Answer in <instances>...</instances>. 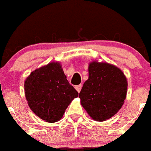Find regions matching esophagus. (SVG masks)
Masks as SVG:
<instances>
[{
	"label": "esophagus",
	"instance_id": "obj_1",
	"mask_svg": "<svg viewBox=\"0 0 151 151\" xmlns=\"http://www.w3.org/2000/svg\"><path fill=\"white\" fill-rule=\"evenodd\" d=\"M81 87H82V85H81V84L78 85V86H75L76 89V90H77L78 92H80L81 89Z\"/></svg>",
	"mask_w": 151,
	"mask_h": 151
}]
</instances>
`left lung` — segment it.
<instances>
[{
	"label": "left lung",
	"mask_w": 151,
	"mask_h": 151,
	"mask_svg": "<svg viewBox=\"0 0 151 151\" xmlns=\"http://www.w3.org/2000/svg\"><path fill=\"white\" fill-rule=\"evenodd\" d=\"M89 78L79 93L81 104L96 121L111 118L121 109L126 98V77L114 65L96 61L89 63Z\"/></svg>",
	"instance_id": "obj_1"
}]
</instances>
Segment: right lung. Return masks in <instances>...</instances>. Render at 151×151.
Masks as SVG:
<instances>
[{"label": "right lung", "mask_w": 151, "mask_h": 151, "mask_svg": "<svg viewBox=\"0 0 151 151\" xmlns=\"http://www.w3.org/2000/svg\"><path fill=\"white\" fill-rule=\"evenodd\" d=\"M24 89L30 109L47 123L60 120L71 101L78 96L59 62H51L31 72L25 79Z\"/></svg>", "instance_id": "right-lung-1"}]
</instances>
